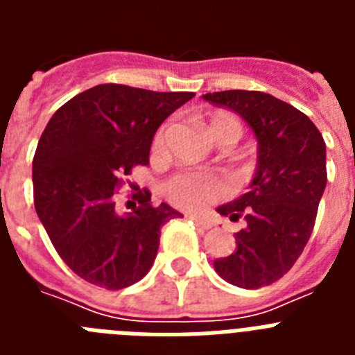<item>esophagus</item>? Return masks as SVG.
<instances>
[{
  "label": "esophagus",
  "mask_w": 355,
  "mask_h": 355,
  "mask_svg": "<svg viewBox=\"0 0 355 355\" xmlns=\"http://www.w3.org/2000/svg\"><path fill=\"white\" fill-rule=\"evenodd\" d=\"M188 218L193 222L196 225H199L200 229H211L213 227V222L205 218V216H199V215H188Z\"/></svg>",
  "instance_id": "esophagus-1"
}]
</instances>
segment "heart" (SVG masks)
<instances>
[{
  "mask_svg": "<svg viewBox=\"0 0 355 355\" xmlns=\"http://www.w3.org/2000/svg\"><path fill=\"white\" fill-rule=\"evenodd\" d=\"M206 128L211 139L218 144L238 142L243 133V126L234 115L227 112H213L206 119ZM167 135V124H163L156 131L153 139V149L162 150ZM229 183L224 175L211 171H183L172 175L167 183L163 184V196L171 200L172 205L184 209H199L213 200L220 199L227 193Z\"/></svg>",
  "mask_w": 355,
  "mask_h": 355,
  "instance_id": "b5f03b06",
  "label": "heart"
}]
</instances>
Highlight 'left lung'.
Listing matches in <instances>:
<instances>
[{"label": "left lung", "instance_id": "left-lung-1", "mask_svg": "<svg viewBox=\"0 0 355 355\" xmlns=\"http://www.w3.org/2000/svg\"><path fill=\"white\" fill-rule=\"evenodd\" d=\"M202 97L241 115L258 139L250 190L216 209L245 225L234 234V252L213 261L224 281L258 290L283 277L311 236L327 184L324 137L306 114L270 94L224 90Z\"/></svg>", "mask_w": 355, "mask_h": 355}]
</instances>
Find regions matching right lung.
Segmentation results:
<instances>
[{"label":"right lung","mask_w":355,"mask_h":355,"mask_svg":"<svg viewBox=\"0 0 355 355\" xmlns=\"http://www.w3.org/2000/svg\"><path fill=\"white\" fill-rule=\"evenodd\" d=\"M193 92L105 83L56 110L33 156V202L53 247L76 275L106 290L139 283L159 247V229L181 213L150 193L119 215L115 196L149 165L153 137Z\"/></svg>","instance_id":"right-lung-1"}]
</instances>
